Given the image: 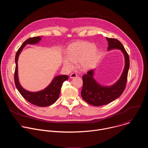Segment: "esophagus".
Returning a JSON list of instances; mask_svg holds the SVG:
<instances>
[{"label": "esophagus", "mask_w": 148, "mask_h": 148, "mask_svg": "<svg viewBox=\"0 0 148 148\" xmlns=\"http://www.w3.org/2000/svg\"><path fill=\"white\" fill-rule=\"evenodd\" d=\"M77 77V75L76 74H75V73H72L70 75V78H75Z\"/></svg>", "instance_id": "34e87169"}]
</instances>
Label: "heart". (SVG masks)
<instances>
[{"mask_svg":"<svg viewBox=\"0 0 148 148\" xmlns=\"http://www.w3.org/2000/svg\"><path fill=\"white\" fill-rule=\"evenodd\" d=\"M67 57L62 58V65L67 70L74 67V62H78L82 71H88L96 64L101 56L100 50L88 41H77L67 48Z\"/></svg>","mask_w":148,"mask_h":148,"instance_id":"1","label":"heart"}]
</instances>
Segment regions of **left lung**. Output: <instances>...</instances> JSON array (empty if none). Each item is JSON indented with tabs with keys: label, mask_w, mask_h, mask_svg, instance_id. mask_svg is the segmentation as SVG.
Wrapping results in <instances>:
<instances>
[{
	"label": "left lung",
	"mask_w": 148,
	"mask_h": 148,
	"mask_svg": "<svg viewBox=\"0 0 148 148\" xmlns=\"http://www.w3.org/2000/svg\"><path fill=\"white\" fill-rule=\"evenodd\" d=\"M108 41V51L120 50L125 58V66L122 73L114 84L110 86L101 85L94 78L95 70L89 71L82 76L83 86L81 97L87 102L94 106L99 107L108 104L117 99L123 92L130 69V58L121 42L115 38L107 37Z\"/></svg>",
	"instance_id": "obj_1"
}]
</instances>
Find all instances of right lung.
Listing matches in <instances>:
<instances>
[{
	"label": "right lung",
	"instance_id": "add662e5",
	"mask_svg": "<svg viewBox=\"0 0 148 148\" xmlns=\"http://www.w3.org/2000/svg\"><path fill=\"white\" fill-rule=\"evenodd\" d=\"M41 40V36L28 38L24 42L17 51L15 57L16 69L14 72V83L17 90L25 99L36 106L45 107L50 106L58 99L62 83L69 79V77L66 75L56 76L47 87L36 92L27 91L21 86L18 76L17 61L19 55L27 45L37 44Z\"/></svg>",
	"mask_w": 148,
	"mask_h": 148
}]
</instances>
